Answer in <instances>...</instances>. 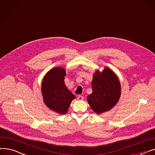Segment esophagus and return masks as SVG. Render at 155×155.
I'll list each match as a JSON object with an SVG mask.
<instances>
[{
  "instance_id": "esophagus-1",
  "label": "esophagus",
  "mask_w": 155,
  "mask_h": 155,
  "mask_svg": "<svg viewBox=\"0 0 155 155\" xmlns=\"http://www.w3.org/2000/svg\"><path fill=\"white\" fill-rule=\"evenodd\" d=\"M77 99L78 101H82L84 99V97L82 95H78L77 97Z\"/></svg>"
}]
</instances>
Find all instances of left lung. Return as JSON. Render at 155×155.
Listing matches in <instances>:
<instances>
[{
    "mask_svg": "<svg viewBox=\"0 0 155 155\" xmlns=\"http://www.w3.org/2000/svg\"><path fill=\"white\" fill-rule=\"evenodd\" d=\"M92 93L87 97L88 102L97 114L109 110L119 101L120 85L117 76L109 68L102 73L97 70L92 82Z\"/></svg>",
    "mask_w": 155,
    "mask_h": 155,
    "instance_id": "1",
    "label": "left lung"
}]
</instances>
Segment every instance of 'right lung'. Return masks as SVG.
Wrapping results in <instances>:
<instances>
[{"instance_id": "right-lung-1", "label": "right lung", "mask_w": 155, "mask_h": 155, "mask_svg": "<svg viewBox=\"0 0 155 155\" xmlns=\"http://www.w3.org/2000/svg\"><path fill=\"white\" fill-rule=\"evenodd\" d=\"M65 70L54 68L45 77L41 91L44 102L50 109L61 114L67 112L73 99L75 98L64 84Z\"/></svg>"}]
</instances>
